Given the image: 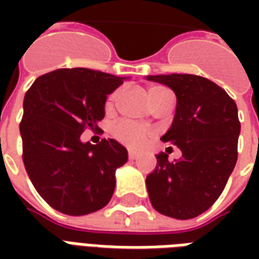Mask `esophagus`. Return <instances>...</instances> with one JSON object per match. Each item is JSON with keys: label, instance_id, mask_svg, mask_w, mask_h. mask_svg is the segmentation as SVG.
I'll use <instances>...</instances> for the list:
<instances>
[{"label": "esophagus", "instance_id": "esophagus-1", "mask_svg": "<svg viewBox=\"0 0 259 259\" xmlns=\"http://www.w3.org/2000/svg\"><path fill=\"white\" fill-rule=\"evenodd\" d=\"M139 152L137 151H133V150H130L129 151V159H136V158H139Z\"/></svg>", "mask_w": 259, "mask_h": 259}]
</instances>
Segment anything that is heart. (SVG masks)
<instances>
[{
	"instance_id": "1",
	"label": "heart",
	"mask_w": 259,
	"mask_h": 259,
	"mask_svg": "<svg viewBox=\"0 0 259 259\" xmlns=\"http://www.w3.org/2000/svg\"><path fill=\"white\" fill-rule=\"evenodd\" d=\"M166 94H170V93L165 87H161V85H151L148 89V100L151 102V105H154L161 97L166 96ZM118 97V91H115V93H112L111 96L108 97L107 102H105L107 111H111L115 107ZM112 133L119 141H122L123 144L130 147H141L146 143L147 139L152 135V132L150 129L143 127L140 124L133 123V122H129V120H120V122H118L113 126Z\"/></svg>"
}]
</instances>
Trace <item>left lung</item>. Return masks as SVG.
<instances>
[{
	"label": "left lung",
	"instance_id": "8db88e82",
	"mask_svg": "<svg viewBox=\"0 0 259 259\" xmlns=\"http://www.w3.org/2000/svg\"><path fill=\"white\" fill-rule=\"evenodd\" d=\"M147 79L176 94L174 122L161 140L183 154L174 162L166 152L158 154L157 168L146 179L148 197L159 213L191 219L219 198L237 162V105L222 87L201 76L172 73Z\"/></svg>",
	"mask_w": 259,
	"mask_h": 259
}]
</instances>
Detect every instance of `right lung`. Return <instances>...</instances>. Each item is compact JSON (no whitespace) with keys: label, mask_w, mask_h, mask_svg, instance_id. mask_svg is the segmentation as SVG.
I'll return each instance as SVG.
<instances>
[{"label":"right lung","mask_w":259,"mask_h":259,"mask_svg":"<svg viewBox=\"0 0 259 259\" xmlns=\"http://www.w3.org/2000/svg\"><path fill=\"white\" fill-rule=\"evenodd\" d=\"M124 77L87 68L57 69L37 77L26 91L20 136L23 163L37 193L66 215H87L107 205L115 190V170L127 151L116 140L81 143L97 130L105 100Z\"/></svg>","instance_id":"1"}]
</instances>
